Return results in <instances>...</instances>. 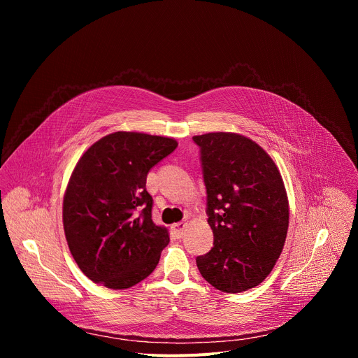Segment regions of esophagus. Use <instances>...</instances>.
<instances>
[{"mask_svg": "<svg viewBox=\"0 0 358 358\" xmlns=\"http://www.w3.org/2000/svg\"><path fill=\"white\" fill-rule=\"evenodd\" d=\"M184 229H185V222H178V224H174V225H173V231H174V234L177 235V238H181V236H182Z\"/></svg>", "mask_w": 358, "mask_h": 358, "instance_id": "34e87169", "label": "esophagus"}]
</instances>
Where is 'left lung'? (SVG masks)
Instances as JSON below:
<instances>
[{"mask_svg": "<svg viewBox=\"0 0 358 358\" xmlns=\"http://www.w3.org/2000/svg\"><path fill=\"white\" fill-rule=\"evenodd\" d=\"M207 188L214 246L196 258L215 289L239 293L258 286L280 257L289 203L282 176L268 152L235 133L194 136Z\"/></svg>", "mask_w": 358, "mask_h": 358, "instance_id": "1", "label": "left lung"}]
</instances>
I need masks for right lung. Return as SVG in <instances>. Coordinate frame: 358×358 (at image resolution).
<instances>
[{"label":"right lung","instance_id":"add662e5","mask_svg":"<svg viewBox=\"0 0 358 358\" xmlns=\"http://www.w3.org/2000/svg\"><path fill=\"white\" fill-rule=\"evenodd\" d=\"M169 137L116 131L87 148L64 198V229L80 271L127 289L156 269L169 232L151 220L148 171L177 148Z\"/></svg>","mask_w":358,"mask_h":358}]
</instances>
